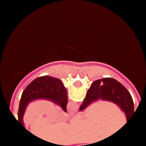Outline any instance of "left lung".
Returning a JSON list of instances; mask_svg holds the SVG:
<instances>
[{"label": "left lung", "instance_id": "left-lung-1", "mask_svg": "<svg viewBox=\"0 0 146 146\" xmlns=\"http://www.w3.org/2000/svg\"><path fill=\"white\" fill-rule=\"evenodd\" d=\"M38 100H46L60 106L64 112L68 103L67 90L59 79L53 77H39L33 80L26 87L20 100L18 117L21 124L24 126L23 116L30 102Z\"/></svg>", "mask_w": 146, "mask_h": 146}]
</instances>
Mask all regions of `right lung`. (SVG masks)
<instances>
[{"label": "right lung", "instance_id": "obj_1", "mask_svg": "<svg viewBox=\"0 0 146 146\" xmlns=\"http://www.w3.org/2000/svg\"><path fill=\"white\" fill-rule=\"evenodd\" d=\"M100 100L113 102L118 106L125 113L127 121L135 113L134 102L130 93L121 83L113 78H106L93 82L79 110L82 111L92 103Z\"/></svg>", "mask_w": 146, "mask_h": 146}]
</instances>
